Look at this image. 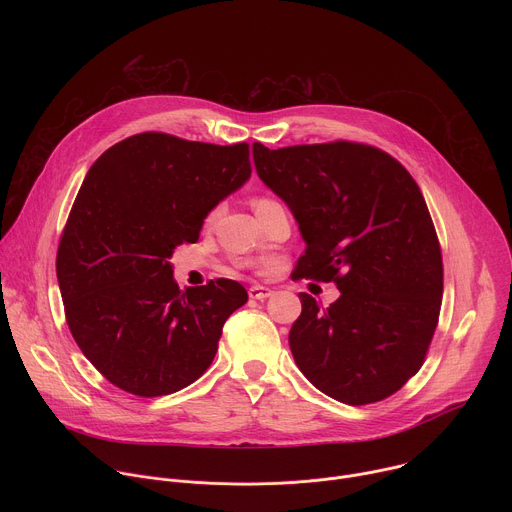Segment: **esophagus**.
I'll return each instance as SVG.
<instances>
[{"instance_id": "esophagus-1", "label": "esophagus", "mask_w": 512, "mask_h": 512, "mask_svg": "<svg viewBox=\"0 0 512 512\" xmlns=\"http://www.w3.org/2000/svg\"><path fill=\"white\" fill-rule=\"evenodd\" d=\"M271 294H273V291L265 285H251L249 287V298L251 300H267Z\"/></svg>"}]
</instances>
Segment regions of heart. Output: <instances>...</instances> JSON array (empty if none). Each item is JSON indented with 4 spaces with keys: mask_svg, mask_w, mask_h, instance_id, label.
<instances>
[{
    "mask_svg": "<svg viewBox=\"0 0 512 512\" xmlns=\"http://www.w3.org/2000/svg\"><path fill=\"white\" fill-rule=\"evenodd\" d=\"M271 202H275V200H271V198H259V200H255V206H265V204H271Z\"/></svg>",
    "mask_w": 512,
    "mask_h": 512,
    "instance_id": "b5f03b06",
    "label": "heart"
}]
</instances>
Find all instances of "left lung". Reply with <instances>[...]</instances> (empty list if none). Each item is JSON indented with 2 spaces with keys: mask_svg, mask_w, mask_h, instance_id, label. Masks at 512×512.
Segmentation results:
<instances>
[{
  "mask_svg": "<svg viewBox=\"0 0 512 512\" xmlns=\"http://www.w3.org/2000/svg\"><path fill=\"white\" fill-rule=\"evenodd\" d=\"M253 162L300 225L306 253L296 277L340 289L330 308L300 294L289 330L298 369L340 403L387 399L421 369L444 294L419 186L395 158L352 141L281 150L255 141Z\"/></svg>",
  "mask_w": 512,
  "mask_h": 512,
  "instance_id": "obj_1",
  "label": "left lung"
}]
</instances>
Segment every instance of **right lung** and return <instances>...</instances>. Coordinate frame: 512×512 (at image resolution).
Returning a JSON list of instances; mask_svg holds the SVG:
<instances>
[{
    "instance_id": "1",
    "label": "right lung",
    "mask_w": 512,
    "mask_h": 512,
    "mask_svg": "<svg viewBox=\"0 0 512 512\" xmlns=\"http://www.w3.org/2000/svg\"><path fill=\"white\" fill-rule=\"evenodd\" d=\"M251 176L249 145L137 133L87 172L58 245L66 324L93 367L137 397L194 383L227 318L247 302L233 279L180 289L170 257Z\"/></svg>"
}]
</instances>
